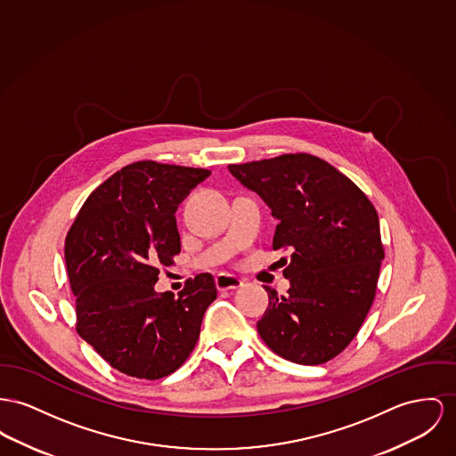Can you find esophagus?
<instances>
[{
    "mask_svg": "<svg viewBox=\"0 0 456 456\" xmlns=\"http://www.w3.org/2000/svg\"><path fill=\"white\" fill-rule=\"evenodd\" d=\"M243 281L235 276V274L230 273H219L216 276V287L219 292H228V290H235V289H240Z\"/></svg>",
    "mask_w": 456,
    "mask_h": 456,
    "instance_id": "esophagus-1",
    "label": "esophagus"
}]
</instances>
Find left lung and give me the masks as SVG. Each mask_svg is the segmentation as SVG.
<instances>
[{
	"mask_svg": "<svg viewBox=\"0 0 456 456\" xmlns=\"http://www.w3.org/2000/svg\"><path fill=\"white\" fill-rule=\"evenodd\" d=\"M278 219L274 250L287 296L265 287L270 305L257 332L278 356L322 364L356 337L375 299L384 247L373 204L334 166L309 153L228 166Z\"/></svg>",
	"mask_w": 456,
	"mask_h": 456,
	"instance_id": "obj_1",
	"label": "left lung"
}]
</instances>
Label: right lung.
Here are the masks:
<instances>
[{
	"instance_id": "obj_1",
	"label": "right lung",
	"mask_w": 456,
	"mask_h": 456,
	"mask_svg": "<svg viewBox=\"0 0 456 456\" xmlns=\"http://www.w3.org/2000/svg\"><path fill=\"white\" fill-rule=\"evenodd\" d=\"M211 171L153 160L133 162L102 183L65 239V265L76 297V330L112 368L157 380L193 351L206 309L217 296L213 274L157 294L160 266L182 242L175 213Z\"/></svg>"
}]
</instances>
